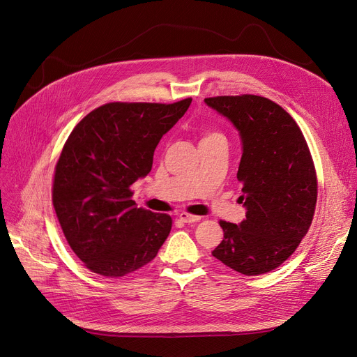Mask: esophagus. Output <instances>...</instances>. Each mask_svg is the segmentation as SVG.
Instances as JSON below:
<instances>
[{"instance_id": "obj_1", "label": "esophagus", "mask_w": 357, "mask_h": 357, "mask_svg": "<svg viewBox=\"0 0 357 357\" xmlns=\"http://www.w3.org/2000/svg\"><path fill=\"white\" fill-rule=\"evenodd\" d=\"M202 218L197 216V215H190L188 212H181L180 213V220H183L184 224H195V222H199Z\"/></svg>"}]
</instances>
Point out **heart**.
Instances as JSON below:
<instances>
[{
    "label": "heart",
    "instance_id": "1",
    "mask_svg": "<svg viewBox=\"0 0 357 357\" xmlns=\"http://www.w3.org/2000/svg\"><path fill=\"white\" fill-rule=\"evenodd\" d=\"M211 137H218V133H211V135H208V137H205V138H211Z\"/></svg>",
    "mask_w": 357,
    "mask_h": 357
}]
</instances>
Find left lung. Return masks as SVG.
Instances as JSON below:
<instances>
[{
    "mask_svg": "<svg viewBox=\"0 0 357 357\" xmlns=\"http://www.w3.org/2000/svg\"><path fill=\"white\" fill-rule=\"evenodd\" d=\"M205 103L240 132L236 178L247 209L240 225L219 220L224 240L212 256L247 276L267 273L292 256L311 227L318 185L310 148L292 116L266 97L219 96Z\"/></svg>",
    "mask_w": 357,
    "mask_h": 357,
    "instance_id": "left-lung-1",
    "label": "left lung"
}]
</instances>
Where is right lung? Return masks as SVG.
Instances as JSON below:
<instances>
[{"label":"right lung","mask_w":357,"mask_h":357,"mask_svg":"<svg viewBox=\"0 0 357 357\" xmlns=\"http://www.w3.org/2000/svg\"><path fill=\"white\" fill-rule=\"evenodd\" d=\"M190 103H107L68 137L52 202L68 244L93 273L126 276L154 260L167 240L172 216L137 208L129 188L151 172L162 135Z\"/></svg>","instance_id":"obj_1"}]
</instances>
